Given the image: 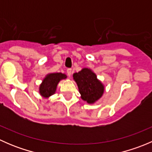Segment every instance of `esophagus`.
<instances>
[{
	"mask_svg": "<svg viewBox=\"0 0 152 152\" xmlns=\"http://www.w3.org/2000/svg\"><path fill=\"white\" fill-rule=\"evenodd\" d=\"M67 76H69V77H70L71 76V73H72V70L70 68L67 69Z\"/></svg>",
	"mask_w": 152,
	"mask_h": 152,
	"instance_id": "34e87169",
	"label": "esophagus"
}]
</instances>
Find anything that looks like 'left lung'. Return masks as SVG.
<instances>
[{
	"label": "left lung",
	"mask_w": 152,
	"mask_h": 152,
	"mask_svg": "<svg viewBox=\"0 0 152 152\" xmlns=\"http://www.w3.org/2000/svg\"><path fill=\"white\" fill-rule=\"evenodd\" d=\"M73 77L77 84L81 99L89 104H93L102 97L104 85L97 78L96 73L90 68L84 67Z\"/></svg>",
	"instance_id": "1"
}]
</instances>
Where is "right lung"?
<instances>
[{"label": "right lung", "mask_w": 152, "mask_h": 152, "mask_svg": "<svg viewBox=\"0 0 152 152\" xmlns=\"http://www.w3.org/2000/svg\"><path fill=\"white\" fill-rule=\"evenodd\" d=\"M67 78V75L62 73H48L39 85V93L44 99H48L56 93V87L61 80Z\"/></svg>", "instance_id": "obj_1"}]
</instances>
